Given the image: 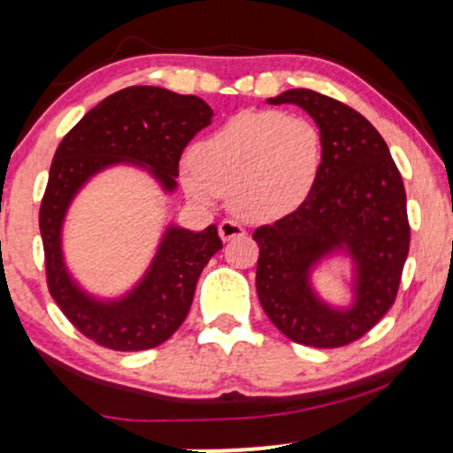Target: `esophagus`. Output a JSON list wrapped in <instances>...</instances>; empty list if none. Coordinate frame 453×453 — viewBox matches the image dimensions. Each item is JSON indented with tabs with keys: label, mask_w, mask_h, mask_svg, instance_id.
Returning <instances> with one entry per match:
<instances>
[{
	"label": "esophagus",
	"mask_w": 453,
	"mask_h": 453,
	"mask_svg": "<svg viewBox=\"0 0 453 453\" xmlns=\"http://www.w3.org/2000/svg\"><path fill=\"white\" fill-rule=\"evenodd\" d=\"M244 227L241 226V223L232 221V219H226L219 223V236L223 238V241H232V238H241L244 236Z\"/></svg>",
	"instance_id": "obj_1"
}]
</instances>
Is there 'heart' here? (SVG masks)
<instances>
[{
  "mask_svg": "<svg viewBox=\"0 0 453 453\" xmlns=\"http://www.w3.org/2000/svg\"><path fill=\"white\" fill-rule=\"evenodd\" d=\"M321 159V134L309 119L244 111L191 149L183 187L197 204L230 194L244 219H279L309 197Z\"/></svg>",
  "mask_w": 453,
  "mask_h": 453,
  "instance_id": "b5f03b06",
  "label": "heart"
}]
</instances>
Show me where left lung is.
<instances>
[{"mask_svg":"<svg viewBox=\"0 0 453 453\" xmlns=\"http://www.w3.org/2000/svg\"><path fill=\"white\" fill-rule=\"evenodd\" d=\"M268 104H296L315 119L324 159L311 194L283 219L259 226L256 288L268 319L300 345H349L388 313L398 294L411 227L403 176L368 119L311 89ZM336 250L350 253L354 304L339 311L310 288V268Z\"/></svg>","mask_w":453,"mask_h":453,"instance_id":"left-lung-1","label":"left lung"}]
</instances>
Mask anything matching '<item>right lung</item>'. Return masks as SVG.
<instances>
[{
    "label": "right lung",
    "mask_w": 453,
    "mask_h": 453,
    "mask_svg": "<svg viewBox=\"0 0 453 453\" xmlns=\"http://www.w3.org/2000/svg\"><path fill=\"white\" fill-rule=\"evenodd\" d=\"M211 119V106L196 96L127 87L91 108L55 150L40 204L46 283L72 326L106 349L142 351L168 341L189 313L202 270L223 244L215 226L204 232L170 226L142 280L123 298L104 303L82 292L64 264L67 206L93 174L114 164L140 165L174 191L183 149Z\"/></svg>",
    "instance_id": "add662e5"
}]
</instances>
